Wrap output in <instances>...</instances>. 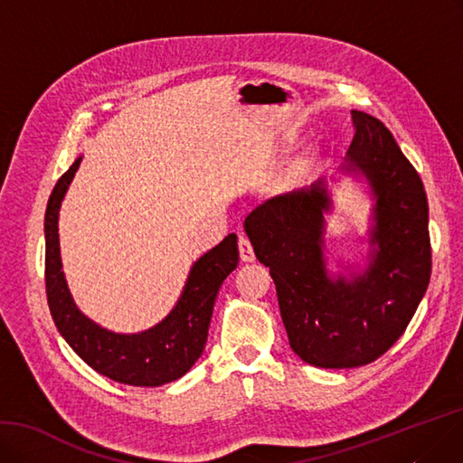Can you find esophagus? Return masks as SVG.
I'll return each mask as SVG.
<instances>
[{
	"instance_id": "esophagus-1",
	"label": "esophagus",
	"mask_w": 463,
	"mask_h": 463,
	"mask_svg": "<svg viewBox=\"0 0 463 463\" xmlns=\"http://www.w3.org/2000/svg\"><path fill=\"white\" fill-rule=\"evenodd\" d=\"M239 256H241L243 262H254V250L247 237H239Z\"/></svg>"
}]
</instances>
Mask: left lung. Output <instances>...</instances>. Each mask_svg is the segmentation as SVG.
<instances>
[{"mask_svg":"<svg viewBox=\"0 0 463 463\" xmlns=\"http://www.w3.org/2000/svg\"><path fill=\"white\" fill-rule=\"evenodd\" d=\"M354 142L340 175L366 184L371 197L364 264L328 269L325 178L268 199L245 220L260 264L269 268L292 351L319 368L376 361L409 326L431 277L428 197L382 121L351 109ZM332 176V182H338Z\"/></svg>","mask_w":463,"mask_h":463,"instance_id":"1","label":"left lung"}]
</instances>
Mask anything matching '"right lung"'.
I'll return each mask as SVG.
<instances>
[{
  "instance_id": "1",
  "label": "right lung",
  "mask_w": 463,
  "mask_h": 463,
  "mask_svg": "<svg viewBox=\"0 0 463 463\" xmlns=\"http://www.w3.org/2000/svg\"><path fill=\"white\" fill-rule=\"evenodd\" d=\"M81 159L83 156L59 178L45 211V287L52 321L68 345L109 380L138 387L175 382L190 371L205 349L216 294L239 262L237 235L230 233L197 258L167 317L133 335L108 330L73 302L62 271L59 213Z\"/></svg>"
}]
</instances>
